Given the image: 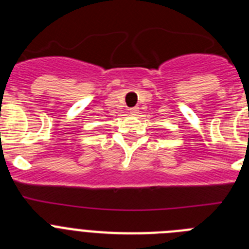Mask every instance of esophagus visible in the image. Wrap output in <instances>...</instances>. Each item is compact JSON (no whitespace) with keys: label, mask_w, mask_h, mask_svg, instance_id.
I'll return each mask as SVG.
<instances>
[{"label":"esophagus","mask_w":249,"mask_h":249,"mask_svg":"<svg viewBox=\"0 0 249 249\" xmlns=\"http://www.w3.org/2000/svg\"><path fill=\"white\" fill-rule=\"evenodd\" d=\"M138 109H140V108H138L137 106H136V107H132V108H129V112H131L132 114H137L138 113Z\"/></svg>","instance_id":"obj_1"}]
</instances>
